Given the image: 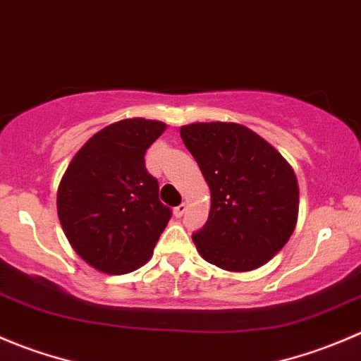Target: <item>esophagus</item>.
Wrapping results in <instances>:
<instances>
[{
	"mask_svg": "<svg viewBox=\"0 0 361 361\" xmlns=\"http://www.w3.org/2000/svg\"><path fill=\"white\" fill-rule=\"evenodd\" d=\"M185 212H187V204H185V202H181V204H178L176 208H174V215L176 216H183Z\"/></svg>",
	"mask_w": 361,
	"mask_h": 361,
	"instance_id": "esophagus-1",
	"label": "esophagus"
}]
</instances>
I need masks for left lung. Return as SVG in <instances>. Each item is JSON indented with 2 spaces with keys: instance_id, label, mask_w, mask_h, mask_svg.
I'll list each match as a JSON object with an SVG mask.
<instances>
[{
  "instance_id": "left-lung-1",
  "label": "left lung",
  "mask_w": 361,
  "mask_h": 361,
  "mask_svg": "<svg viewBox=\"0 0 361 361\" xmlns=\"http://www.w3.org/2000/svg\"><path fill=\"white\" fill-rule=\"evenodd\" d=\"M180 134L212 192L208 220L192 234L199 254L229 271L268 262L288 243L298 219L293 167L243 125L194 123Z\"/></svg>"
}]
</instances>
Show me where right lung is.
Segmentation results:
<instances>
[{
    "mask_svg": "<svg viewBox=\"0 0 361 361\" xmlns=\"http://www.w3.org/2000/svg\"><path fill=\"white\" fill-rule=\"evenodd\" d=\"M162 121L123 120L97 132L77 152L58 188V216L73 250L104 274L145 264L169 222L145 153Z\"/></svg>",
    "mask_w": 361,
    "mask_h": 361,
    "instance_id": "obj_1",
    "label": "right lung"
}]
</instances>
